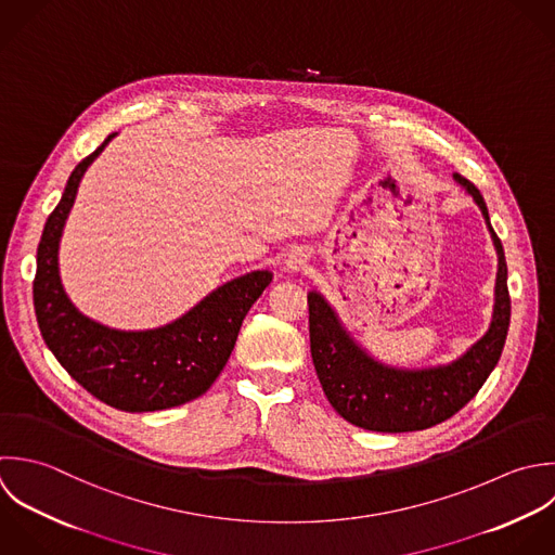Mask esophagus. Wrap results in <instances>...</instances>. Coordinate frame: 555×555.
I'll list each match as a JSON object with an SVG mask.
<instances>
[{
	"label": "esophagus",
	"instance_id": "34e87169",
	"mask_svg": "<svg viewBox=\"0 0 555 555\" xmlns=\"http://www.w3.org/2000/svg\"><path fill=\"white\" fill-rule=\"evenodd\" d=\"M300 266V261H289V268H298Z\"/></svg>",
	"mask_w": 555,
	"mask_h": 555
}]
</instances>
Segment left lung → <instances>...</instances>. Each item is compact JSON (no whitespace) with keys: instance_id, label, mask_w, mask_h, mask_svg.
<instances>
[{"instance_id":"obj_1","label":"left lung","mask_w":555,"mask_h":555,"mask_svg":"<svg viewBox=\"0 0 555 555\" xmlns=\"http://www.w3.org/2000/svg\"><path fill=\"white\" fill-rule=\"evenodd\" d=\"M454 179L482 209L500 255L493 324L465 357L452 365L420 372L387 367L354 346L320 294H309L311 357L320 385L333 409L359 428L374 433L433 428L456 415L482 389L502 357L511 326L504 248L489 222V209L480 190L463 175H454Z\"/></svg>"}]
</instances>
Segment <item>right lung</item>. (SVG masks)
Wrapping results in <instances>:
<instances>
[{
	"mask_svg": "<svg viewBox=\"0 0 555 555\" xmlns=\"http://www.w3.org/2000/svg\"><path fill=\"white\" fill-rule=\"evenodd\" d=\"M114 135L75 166L44 222L36 250L34 311L47 348L90 396L127 413L164 411L203 396L214 385L248 309L270 285L272 274L257 270L233 279L190 313L155 331H112L81 315L62 289L57 244L86 168Z\"/></svg>",
	"mask_w": 555,
	"mask_h": 555,
	"instance_id": "right-lung-1",
	"label": "right lung"
}]
</instances>
